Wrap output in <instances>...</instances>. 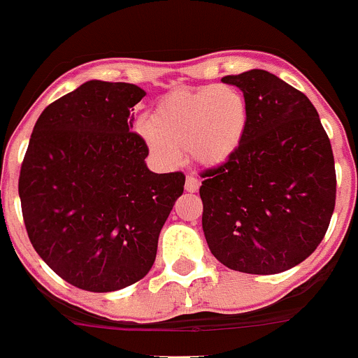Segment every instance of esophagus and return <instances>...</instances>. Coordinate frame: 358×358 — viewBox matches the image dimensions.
Listing matches in <instances>:
<instances>
[{
  "label": "esophagus",
  "mask_w": 358,
  "mask_h": 358,
  "mask_svg": "<svg viewBox=\"0 0 358 358\" xmlns=\"http://www.w3.org/2000/svg\"><path fill=\"white\" fill-rule=\"evenodd\" d=\"M199 180H197V176H194V175H189L187 176V180H185V190L187 192H196L197 189H199Z\"/></svg>",
  "instance_id": "obj_1"
}]
</instances>
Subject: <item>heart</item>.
Instances as JSON below:
<instances>
[{"label":"heart","mask_w":358,"mask_h":358,"mask_svg":"<svg viewBox=\"0 0 358 358\" xmlns=\"http://www.w3.org/2000/svg\"><path fill=\"white\" fill-rule=\"evenodd\" d=\"M248 127V105L231 85H204L166 96L140 119L136 131L157 161L175 166L183 152L203 166H220L236 154Z\"/></svg>","instance_id":"b5f03b06"}]
</instances>
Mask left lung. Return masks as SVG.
<instances>
[{
    "label": "left lung",
    "instance_id": "left-lung-1",
    "mask_svg": "<svg viewBox=\"0 0 358 358\" xmlns=\"http://www.w3.org/2000/svg\"><path fill=\"white\" fill-rule=\"evenodd\" d=\"M248 105L243 143L203 171V231L224 266L276 275L317 250L336 206L331 140L301 91L264 69L227 75Z\"/></svg>",
    "mask_w": 358,
    "mask_h": 358
}]
</instances>
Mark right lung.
<instances>
[{"label":"right lung","instance_id":"1","mask_svg":"<svg viewBox=\"0 0 358 358\" xmlns=\"http://www.w3.org/2000/svg\"><path fill=\"white\" fill-rule=\"evenodd\" d=\"M133 83L91 80L50 103L34 124L19 176L24 225L55 275L113 292L150 271L159 232L185 175L152 173L133 129Z\"/></svg>","mask_w":358,"mask_h":358}]
</instances>
